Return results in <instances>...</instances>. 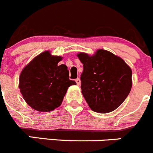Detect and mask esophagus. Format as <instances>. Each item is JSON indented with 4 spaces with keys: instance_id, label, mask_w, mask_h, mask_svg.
I'll use <instances>...</instances> for the list:
<instances>
[{
    "instance_id": "34e87169",
    "label": "esophagus",
    "mask_w": 153,
    "mask_h": 153,
    "mask_svg": "<svg viewBox=\"0 0 153 153\" xmlns=\"http://www.w3.org/2000/svg\"><path fill=\"white\" fill-rule=\"evenodd\" d=\"M75 81H76L77 85H80V84H81V80H80L79 78H76V79H75Z\"/></svg>"
}]
</instances>
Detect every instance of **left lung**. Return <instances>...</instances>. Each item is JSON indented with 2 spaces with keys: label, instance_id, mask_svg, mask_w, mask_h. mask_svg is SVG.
Returning a JSON list of instances; mask_svg holds the SVG:
<instances>
[{
  "label": "left lung",
  "instance_id": "obj_1",
  "mask_svg": "<svg viewBox=\"0 0 153 153\" xmlns=\"http://www.w3.org/2000/svg\"><path fill=\"white\" fill-rule=\"evenodd\" d=\"M83 64L81 88L93 111L107 113L116 109L128 96L132 87V71L119 56L98 50L89 56L78 54Z\"/></svg>",
  "mask_w": 153,
  "mask_h": 153
}]
</instances>
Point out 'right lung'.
<instances>
[{
    "label": "right lung",
    "mask_w": 153,
    "mask_h": 153,
    "mask_svg": "<svg viewBox=\"0 0 153 153\" xmlns=\"http://www.w3.org/2000/svg\"><path fill=\"white\" fill-rule=\"evenodd\" d=\"M62 57L44 51L22 69L19 76L20 92L25 102L39 112H51L61 105L67 89L76 85L69 79V71Z\"/></svg>",
    "instance_id": "obj_1"
}]
</instances>
